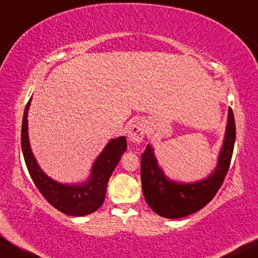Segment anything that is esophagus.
<instances>
[{
    "instance_id": "obj_1",
    "label": "esophagus",
    "mask_w": 258,
    "mask_h": 258,
    "mask_svg": "<svg viewBox=\"0 0 258 258\" xmlns=\"http://www.w3.org/2000/svg\"><path fill=\"white\" fill-rule=\"evenodd\" d=\"M144 134H146V124L142 121H139L130 126L128 137L134 143H141L144 137Z\"/></svg>"
}]
</instances>
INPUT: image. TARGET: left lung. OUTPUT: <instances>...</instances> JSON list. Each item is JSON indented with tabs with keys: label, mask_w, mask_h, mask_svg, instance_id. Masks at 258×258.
Masks as SVG:
<instances>
[{
	"label": "left lung",
	"mask_w": 258,
	"mask_h": 258,
	"mask_svg": "<svg viewBox=\"0 0 258 258\" xmlns=\"http://www.w3.org/2000/svg\"><path fill=\"white\" fill-rule=\"evenodd\" d=\"M236 139V125L232 109L229 108L227 133L218 165L214 174L203 181L178 184L165 177L148 144L141 155V181L148 206L155 213L167 218H181L206 207L223 184L230 167Z\"/></svg>",
	"instance_id": "1"
}]
</instances>
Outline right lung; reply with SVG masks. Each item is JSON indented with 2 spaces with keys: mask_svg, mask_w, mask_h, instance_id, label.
I'll use <instances>...</instances> for the list:
<instances>
[{
  "mask_svg": "<svg viewBox=\"0 0 258 258\" xmlns=\"http://www.w3.org/2000/svg\"><path fill=\"white\" fill-rule=\"evenodd\" d=\"M31 98L26 105L22 132H21V146L28 171L31 176L35 185L42 196L52 207L63 214L70 216H84L97 210L103 204L107 184L110 175L121 160L122 154L126 150V139L124 136L111 140L105 149L97 157L93 165V172L89 181L82 185H64L49 178L31 154L29 141H28V110H29Z\"/></svg>",
  "mask_w": 258,
  "mask_h": 258,
  "instance_id": "add662e5",
  "label": "right lung"
}]
</instances>
